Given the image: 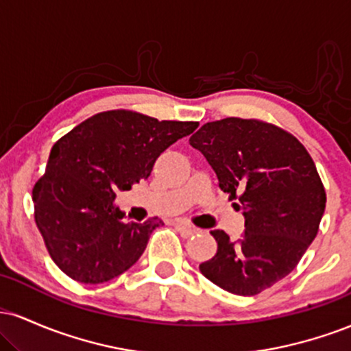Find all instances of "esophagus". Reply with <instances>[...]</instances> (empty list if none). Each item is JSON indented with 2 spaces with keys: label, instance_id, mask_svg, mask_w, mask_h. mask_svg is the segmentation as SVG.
<instances>
[{
  "label": "esophagus",
  "instance_id": "34e87169",
  "mask_svg": "<svg viewBox=\"0 0 351 351\" xmlns=\"http://www.w3.org/2000/svg\"><path fill=\"white\" fill-rule=\"evenodd\" d=\"M175 226H176V229H178V231H180V234L183 236V237L195 236L196 232H198V228L191 226V224H189V223H184V221H176V223H175Z\"/></svg>",
  "mask_w": 351,
  "mask_h": 351
}]
</instances>
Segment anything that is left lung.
<instances>
[{
	"label": "left lung",
	"instance_id": "obj_1",
	"mask_svg": "<svg viewBox=\"0 0 351 351\" xmlns=\"http://www.w3.org/2000/svg\"><path fill=\"white\" fill-rule=\"evenodd\" d=\"M189 145L245 217L237 241L211 231L217 252L199 271L224 291L257 295L291 274L315 239L327 203L315 163L292 134L257 119L208 122Z\"/></svg>",
	"mask_w": 351,
	"mask_h": 351
}]
</instances>
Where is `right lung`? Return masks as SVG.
<instances>
[{
    "label": "right lung",
    "instance_id": "1",
    "mask_svg": "<svg viewBox=\"0 0 351 351\" xmlns=\"http://www.w3.org/2000/svg\"><path fill=\"white\" fill-rule=\"evenodd\" d=\"M196 127L119 108L60 136L33 188L36 224L60 271L82 284H102L138 261L162 221L125 223L114 206L117 191L148 178L156 158Z\"/></svg>",
    "mask_w": 351,
    "mask_h": 351
}]
</instances>
